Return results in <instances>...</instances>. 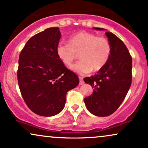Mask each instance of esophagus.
<instances>
[{
	"label": "esophagus",
	"instance_id": "1",
	"mask_svg": "<svg viewBox=\"0 0 148 148\" xmlns=\"http://www.w3.org/2000/svg\"><path fill=\"white\" fill-rule=\"evenodd\" d=\"M79 85H82V84H84V81H83L82 77H79Z\"/></svg>",
	"mask_w": 148,
	"mask_h": 148
}]
</instances>
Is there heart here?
<instances>
[{"instance_id":"b5f03b06","label":"heart","mask_w":148,"mask_h":148,"mask_svg":"<svg viewBox=\"0 0 148 148\" xmlns=\"http://www.w3.org/2000/svg\"><path fill=\"white\" fill-rule=\"evenodd\" d=\"M56 53L66 66L71 65L79 53L81 60L70 69L78 74L85 75L91 71L97 72L105 66L110 57L111 45L104 36H97L93 33L82 31L71 36L69 43H59Z\"/></svg>"}]
</instances>
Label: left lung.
I'll use <instances>...</instances> for the list:
<instances>
[{"mask_svg":"<svg viewBox=\"0 0 148 148\" xmlns=\"http://www.w3.org/2000/svg\"><path fill=\"white\" fill-rule=\"evenodd\" d=\"M105 34L111 45L109 60L97 74L84 78V82L93 88V94L84 98L85 105L90 113L100 117L111 115L119 108L129 91L132 77V59L127 48L112 32H106Z\"/></svg>","mask_w":148,"mask_h":148,"instance_id":"left-lung-1","label":"left lung"}]
</instances>
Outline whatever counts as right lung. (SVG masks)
<instances>
[{"mask_svg": "<svg viewBox=\"0 0 148 148\" xmlns=\"http://www.w3.org/2000/svg\"><path fill=\"white\" fill-rule=\"evenodd\" d=\"M61 32L49 27L31 37L19 55L17 77L27 107L41 116H53L63 110L66 95L75 88L77 75L68 70L56 53Z\"/></svg>", "mask_w": 148, "mask_h": 148, "instance_id": "obj_1", "label": "right lung"}]
</instances>
